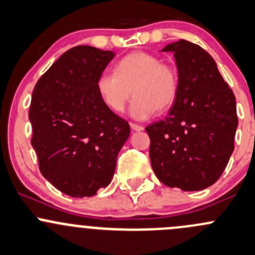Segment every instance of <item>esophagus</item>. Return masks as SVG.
<instances>
[{
  "label": "esophagus",
  "mask_w": 255,
  "mask_h": 255,
  "mask_svg": "<svg viewBox=\"0 0 255 255\" xmlns=\"http://www.w3.org/2000/svg\"><path fill=\"white\" fill-rule=\"evenodd\" d=\"M130 128L132 131H142L143 130V127H141V125H138V124H133V123H131Z\"/></svg>",
  "instance_id": "esophagus-1"
}]
</instances>
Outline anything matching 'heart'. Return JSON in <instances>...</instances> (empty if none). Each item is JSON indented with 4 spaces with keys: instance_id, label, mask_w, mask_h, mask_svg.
I'll list each match as a JSON object with an SVG mask.
<instances>
[{
    "instance_id": "1",
    "label": "heart",
    "mask_w": 255,
    "mask_h": 255,
    "mask_svg": "<svg viewBox=\"0 0 255 255\" xmlns=\"http://www.w3.org/2000/svg\"><path fill=\"white\" fill-rule=\"evenodd\" d=\"M115 73L104 72L97 79V92L110 110L122 113L131 97V115L143 120L170 109L178 92L177 69L157 55L133 52L115 65Z\"/></svg>"
}]
</instances>
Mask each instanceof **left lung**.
<instances>
[{"mask_svg":"<svg viewBox=\"0 0 255 255\" xmlns=\"http://www.w3.org/2000/svg\"><path fill=\"white\" fill-rule=\"evenodd\" d=\"M178 70V92L168 115L146 127L150 160L168 187L198 191L223 173L238 127L236 97L213 58L185 39L168 44Z\"/></svg>","mask_w":255,"mask_h":255,"instance_id":"obj_1","label":"left lung"}]
</instances>
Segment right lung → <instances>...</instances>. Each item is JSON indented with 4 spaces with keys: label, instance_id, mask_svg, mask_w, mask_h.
I'll return each mask as SVG.
<instances>
[{
    "label": "right lung",
    "instance_id": "right-lung-1",
    "mask_svg": "<svg viewBox=\"0 0 255 255\" xmlns=\"http://www.w3.org/2000/svg\"><path fill=\"white\" fill-rule=\"evenodd\" d=\"M114 55L90 45L70 48L33 89L28 117L39 171L70 197H90L109 185L130 135L128 123L103 103L95 87Z\"/></svg>",
    "mask_w": 255,
    "mask_h": 255
}]
</instances>
